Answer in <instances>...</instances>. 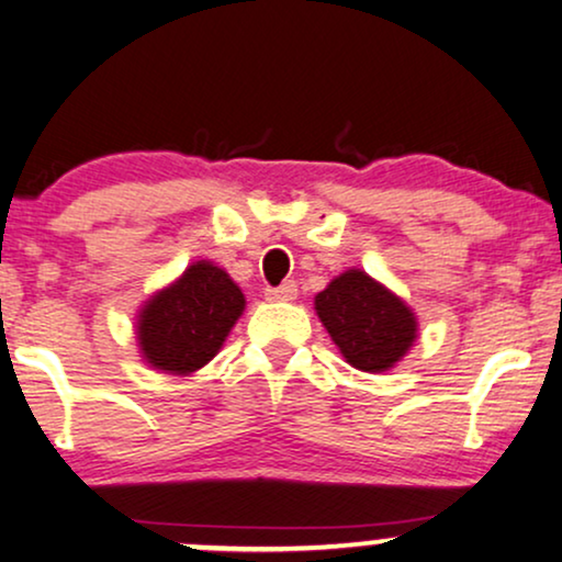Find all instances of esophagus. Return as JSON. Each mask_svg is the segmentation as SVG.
Masks as SVG:
<instances>
[{
  "label": "esophagus",
  "instance_id": "esophagus-1",
  "mask_svg": "<svg viewBox=\"0 0 562 562\" xmlns=\"http://www.w3.org/2000/svg\"><path fill=\"white\" fill-rule=\"evenodd\" d=\"M266 300L268 302H294L296 300V283L286 281V283H281V286L266 289Z\"/></svg>",
  "mask_w": 562,
  "mask_h": 562
}]
</instances>
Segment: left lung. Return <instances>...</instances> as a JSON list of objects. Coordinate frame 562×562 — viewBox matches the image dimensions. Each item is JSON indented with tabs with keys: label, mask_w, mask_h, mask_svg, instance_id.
Listing matches in <instances>:
<instances>
[{
	"label": "left lung",
	"mask_w": 562,
	"mask_h": 562,
	"mask_svg": "<svg viewBox=\"0 0 562 562\" xmlns=\"http://www.w3.org/2000/svg\"><path fill=\"white\" fill-rule=\"evenodd\" d=\"M315 313L346 362L362 372H387L419 336L414 310L364 270L349 268L315 296Z\"/></svg>",
	"instance_id": "1"
}]
</instances>
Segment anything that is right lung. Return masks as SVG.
Here are the masks:
<instances>
[{
	"instance_id": "1",
	"label": "right lung",
	"mask_w": 562,
	"mask_h": 562,
	"mask_svg": "<svg viewBox=\"0 0 562 562\" xmlns=\"http://www.w3.org/2000/svg\"><path fill=\"white\" fill-rule=\"evenodd\" d=\"M245 304L224 268L211 260L192 262L137 313L135 338L143 362L169 375H192L218 355Z\"/></svg>"
}]
</instances>
